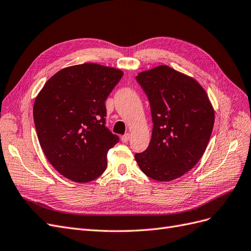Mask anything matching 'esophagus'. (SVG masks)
<instances>
[{
	"mask_svg": "<svg viewBox=\"0 0 251 251\" xmlns=\"http://www.w3.org/2000/svg\"><path fill=\"white\" fill-rule=\"evenodd\" d=\"M130 138H131V135L128 134V133H126V134H125L124 136H121V141L126 143L128 140H130Z\"/></svg>",
	"mask_w": 251,
	"mask_h": 251,
	"instance_id": "esophagus-1",
	"label": "esophagus"
}]
</instances>
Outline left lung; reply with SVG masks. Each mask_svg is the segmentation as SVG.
<instances>
[{"instance_id": "obj_1", "label": "left lung", "mask_w": 251, "mask_h": 251, "mask_svg": "<svg viewBox=\"0 0 251 251\" xmlns=\"http://www.w3.org/2000/svg\"><path fill=\"white\" fill-rule=\"evenodd\" d=\"M153 132L148 149L135 155L140 170L157 181L183 176L198 163L210 139L215 111L200 83L169 66L140 72Z\"/></svg>"}]
</instances>
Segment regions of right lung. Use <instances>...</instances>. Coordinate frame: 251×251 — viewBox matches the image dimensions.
Instances as JSON below:
<instances>
[{
	"label": "right lung",
	"mask_w": 251,
	"mask_h": 251,
	"mask_svg": "<svg viewBox=\"0 0 251 251\" xmlns=\"http://www.w3.org/2000/svg\"><path fill=\"white\" fill-rule=\"evenodd\" d=\"M124 72L87 63L64 68L45 83L33 105L41 148L60 175L78 183L97 179L119 141L105 126L104 101Z\"/></svg>",
	"instance_id": "1"
}]
</instances>
